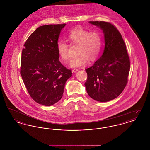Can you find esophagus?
<instances>
[{"instance_id":"esophagus-1","label":"esophagus","mask_w":150,"mask_h":150,"mask_svg":"<svg viewBox=\"0 0 150 150\" xmlns=\"http://www.w3.org/2000/svg\"><path fill=\"white\" fill-rule=\"evenodd\" d=\"M78 71H79L78 69H73V70H72V72H74V73H75V72H76Z\"/></svg>"}]
</instances>
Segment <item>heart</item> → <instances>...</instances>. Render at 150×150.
Wrapping results in <instances>:
<instances>
[{
	"label": "heart",
	"mask_w": 150,
	"mask_h": 150,
	"mask_svg": "<svg viewBox=\"0 0 150 150\" xmlns=\"http://www.w3.org/2000/svg\"><path fill=\"white\" fill-rule=\"evenodd\" d=\"M67 39L72 44L78 45L77 57L72 58L69 65L71 67H80L86 65L90 59L96 61L100 55L102 39L98 31L90 32L85 29L78 28L70 31ZM57 53L63 62L67 61L70 57L69 45L63 40L57 44Z\"/></svg>",
	"instance_id": "obj_1"
}]
</instances>
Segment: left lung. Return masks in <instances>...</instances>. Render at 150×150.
<instances>
[{
	"label": "left lung",
	"mask_w": 150,
	"mask_h": 150,
	"mask_svg": "<svg viewBox=\"0 0 150 150\" xmlns=\"http://www.w3.org/2000/svg\"><path fill=\"white\" fill-rule=\"evenodd\" d=\"M89 23L102 30L105 45L102 56L86 69L88 78L84 85L92 99L105 102L116 98L124 89L130 60L121 34L113 25L104 21Z\"/></svg>",
	"instance_id": "8db88e82"
}]
</instances>
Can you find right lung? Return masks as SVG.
<instances>
[{"label":"right lung","mask_w":150,"mask_h":150,"mask_svg":"<svg viewBox=\"0 0 150 150\" xmlns=\"http://www.w3.org/2000/svg\"><path fill=\"white\" fill-rule=\"evenodd\" d=\"M66 24L39 27L30 35L22 52L21 75L31 98L50 106L61 99L67 79L72 76L59 61L57 44Z\"/></svg>","instance_id":"add662e5"}]
</instances>
